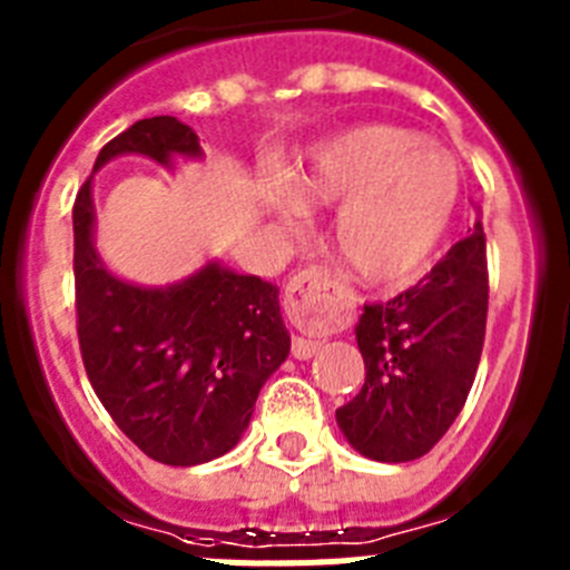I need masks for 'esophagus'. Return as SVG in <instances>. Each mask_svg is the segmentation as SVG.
Instances as JSON below:
<instances>
[{
  "label": "esophagus",
  "instance_id": "1",
  "mask_svg": "<svg viewBox=\"0 0 570 570\" xmlns=\"http://www.w3.org/2000/svg\"><path fill=\"white\" fill-rule=\"evenodd\" d=\"M331 274L322 268H302L285 285V314L294 325L305 331H328L331 328V308H328ZM322 347L320 340L311 336H296L291 345V354L296 360H311Z\"/></svg>",
  "mask_w": 570,
  "mask_h": 570
}]
</instances>
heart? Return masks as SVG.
I'll return each instance as SVG.
<instances>
[{
	"label": "heart",
	"mask_w": 570,
	"mask_h": 570,
	"mask_svg": "<svg viewBox=\"0 0 570 570\" xmlns=\"http://www.w3.org/2000/svg\"><path fill=\"white\" fill-rule=\"evenodd\" d=\"M294 188L311 205H340L334 250L345 271L367 285H405L428 268L460 203L454 154L416 130L362 125L322 142L296 168ZM296 196L282 203L305 219Z\"/></svg>",
	"instance_id": "obj_1"
}]
</instances>
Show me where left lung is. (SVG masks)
I'll return each mask as SVG.
<instances>
[{
    "mask_svg": "<svg viewBox=\"0 0 570 570\" xmlns=\"http://www.w3.org/2000/svg\"><path fill=\"white\" fill-rule=\"evenodd\" d=\"M485 316V230L476 223L420 285L362 311L356 345L365 385L336 407V425L351 448L376 462L425 456L465 405Z\"/></svg>",
    "mask_w": 570,
    "mask_h": 570,
    "instance_id": "1",
    "label": "left lung"
}]
</instances>
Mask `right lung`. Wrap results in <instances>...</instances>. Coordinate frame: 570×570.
Segmentation results:
<instances>
[{"instance_id":"right-lung-1","label":"right lung","mask_w":570,"mask_h":570,"mask_svg":"<svg viewBox=\"0 0 570 570\" xmlns=\"http://www.w3.org/2000/svg\"><path fill=\"white\" fill-rule=\"evenodd\" d=\"M125 154L170 168L199 159V136L176 116H150L110 139L94 174ZM94 176L73 205L77 331L88 380L139 451L165 465H203L242 440L256 396L291 354L279 288L205 262L165 288L108 271L94 242Z\"/></svg>"}]
</instances>
